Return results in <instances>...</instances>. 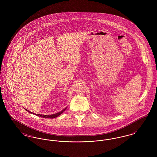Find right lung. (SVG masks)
Returning <instances> with one entry per match:
<instances>
[{"label":"right lung","mask_w":157,"mask_h":157,"mask_svg":"<svg viewBox=\"0 0 157 157\" xmlns=\"http://www.w3.org/2000/svg\"><path fill=\"white\" fill-rule=\"evenodd\" d=\"M67 108H65L64 109L62 110V111L58 112V113H55V114H52V115H42V114H37V113H33V112H30L29 111L27 110L26 109H25V110H26L28 112H29V113H32V114H34V115H36V116H38V117H42V118H55L58 117L61 113H62L63 112V111H65L67 109Z\"/></svg>","instance_id":"1"}]
</instances>
